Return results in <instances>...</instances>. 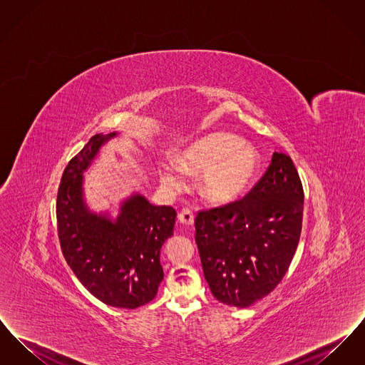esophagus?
Masks as SVG:
<instances>
[{
	"mask_svg": "<svg viewBox=\"0 0 365 365\" xmlns=\"http://www.w3.org/2000/svg\"><path fill=\"white\" fill-rule=\"evenodd\" d=\"M178 219L185 226H192L194 225V213L189 208H183L178 213Z\"/></svg>",
	"mask_w": 365,
	"mask_h": 365,
	"instance_id": "1",
	"label": "esophagus"
}]
</instances>
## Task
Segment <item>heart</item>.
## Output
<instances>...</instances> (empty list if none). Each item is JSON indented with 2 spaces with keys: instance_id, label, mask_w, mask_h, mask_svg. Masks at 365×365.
I'll use <instances>...</instances> for the list:
<instances>
[{
  "instance_id": "1",
  "label": "heart",
  "mask_w": 365,
  "mask_h": 365,
  "mask_svg": "<svg viewBox=\"0 0 365 365\" xmlns=\"http://www.w3.org/2000/svg\"><path fill=\"white\" fill-rule=\"evenodd\" d=\"M179 167L189 175H202L200 192L213 205L240 200L250 187L259 170L257 152L238 137L213 133L197 139L178 157ZM167 186L178 189L180 176L173 170L163 173Z\"/></svg>"
}]
</instances>
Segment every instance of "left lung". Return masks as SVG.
Masks as SVG:
<instances>
[{
	"mask_svg": "<svg viewBox=\"0 0 365 365\" xmlns=\"http://www.w3.org/2000/svg\"><path fill=\"white\" fill-rule=\"evenodd\" d=\"M302 212L299 175L290 156L278 152L242 200L200 210L195 242L213 297L247 308L269 294L294 257Z\"/></svg>",
	"mask_w": 365,
	"mask_h": 365,
	"instance_id": "1",
	"label": "left lung"
}]
</instances>
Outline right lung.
<instances>
[{"label":"right lung","mask_w":365,"mask_h":365,"mask_svg":"<svg viewBox=\"0 0 365 365\" xmlns=\"http://www.w3.org/2000/svg\"><path fill=\"white\" fill-rule=\"evenodd\" d=\"M118 133L91 137L71 158L57 192V232L64 259L87 290L109 307L135 309L150 302L164 278L160 250L174 234L176 212L143 195L125 200L112 222L83 201V173Z\"/></svg>","instance_id":"right-lung-1"}]
</instances>
